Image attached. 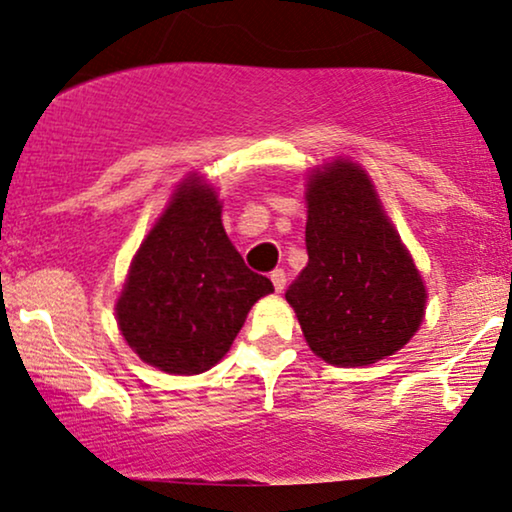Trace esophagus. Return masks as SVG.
Masks as SVG:
<instances>
[{"mask_svg":"<svg viewBox=\"0 0 512 512\" xmlns=\"http://www.w3.org/2000/svg\"><path fill=\"white\" fill-rule=\"evenodd\" d=\"M271 283H274L276 292H281L285 288V283H288V278H285V271L283 269L271 271Z\"/></svg>","mask_w":512,"mask_h":512,"instance_id":"1","label":"esophagus"}]
</instances>
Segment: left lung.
<instances>
[{"instance_id":"obj_1","label":"left lung","mask_w":512,"mask_h":512,"mask_svg":"<svg viewBox=\"0 0 512 512\" xmlns=\"http://www.w3.org/2000/svg\"><path fill=\"white\" fill-rule=\"evenodd\" d=\"M309 262L285 290L311 351L330 365L377 363L410 342L426 290L365 170L337 161L309 182Z\"/></svg>"}]
</instances>
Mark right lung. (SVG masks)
Listing matches in <instances>:
<instances>
[{
	"label": "right lung",
	"mask_w": 512,
	"mask_h": 512,
	"mask_svg": "<svg viewBox=\"0 0 512 512\" xmlns=\"http://www.w3.org/2000/svg\"><path fill=\"white\" fill-rule=\"evenodd\" d=\"M213 189L189 180L135 255L117 302L121 335L168 374L213 367L274 285L245 267L224 234Z\"/></svg>",
	"instance_id": "add662e5"
}]
</instances>
